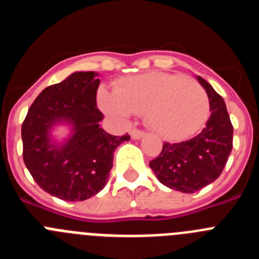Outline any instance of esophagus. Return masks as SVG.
<instances>
[{"mask_svg":"<svg viewBox=\"0 0 259 259\" xmlns=\"http://www.w3.org/2000/svg\"><path fill=\"white\" fill-rule=\"evenodd\" d=\"M144 135H145V132L140 131V130H132L131 131V137L134 140H139V139H141Z\"/></svg>","mask_w":259,"mask_h":259,"instance_id":"1","label":"esophagus"}]
</instances>
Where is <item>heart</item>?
I'll use <instances>...</instances> for the list:
<instances>
[{
    "label": "heart",
    "instance_id": "1",
    "mask_svg": "<svg viewBox=\"0 0 259 259\" xmlns=\"http://www.w3.org/2000/svg\"><path fill=\"white\" fill-rule=\"evenodd\" d=\"M98 104L119 119L146 114V123L164 140L188 139L209 115V98L202 87L183 75H137L119 83L115 92L102 88Z\"/></svg>",
    "mask_w": 259,
    "mask_h": 259
}]
</instances>
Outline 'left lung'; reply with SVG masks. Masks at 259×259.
Segmentation results:
<instances>
[{
    "instance_id": "8db88e82",
    "label": "left lung",
    "mask_w": 259,
    "mask_h": 259,
    "mask_svg": "<svg viewBox=\"0 0 259 259\" xmlns=\"http://www.w3.org/2000/svg\"><path fill=\"white\" fill-rule=\"evenodd\" d=\"M197 80L209 97L206 125L191 140L164 143L161 154L149 163L162 184L183 193H194L218 179L232 150L233 127L224 100L206 80Z\"/></svg>"
}]
</instances>
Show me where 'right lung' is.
I'll return each mask as SVG.
<instances>
[{"label":"right lung","instance_id":"1","mask_svg":"<svg viewBox=\"0 0 259 259\" xmlns=\"http://www.w3.org/2000/svg\"><path fill=\"white\" fill-rule=\"evenodd\" d=\"M95 71H76L45 88L29 107L22 124L23 159L38 187L65 201H84L102 191L113 167L114 152L130 136H113L100 127V85ZM70 130L58 142L57 125Z\"/></svg>","mask_w":259,"mask_h":259}]
</instances>
